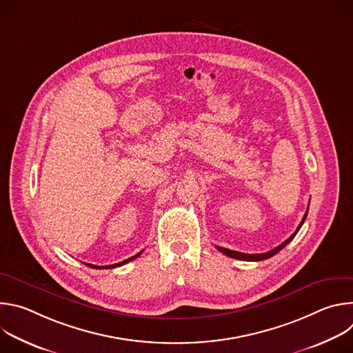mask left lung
Here are the masks:
<instances>
[{"label": "left lung", "mask_w": 353, "mask_h": 353, "mask_svg": "<svg viewBox=\"0 0 353 353\" xmlns=\"http://www.w3.org/2000/svg\"><path fill=\"white\" fill-rule=\"evenodd\" d=\"M309 210V208H307ZM306 216H307V211H306V214H305V216H303V219H301V222H300V225L297 226V229L294 230V233L289 237V239H286L282 244H279L278 247H275V248H272V250H270V251H267V253H263V254H245V253H240V251H233V250H229V248H223V247H219V245H216V248L221 251V253H223V254H226L228 257H232V259H236V260H243V261H263V260H267V259H270V257H272V256H275L276 253H279V251L286 245V244H289L292 240H293V237L297 234V232L300 230V228H301V225L305 223V221H306Z\"/></svg>", "instance_id": "8db88e82"}]
</instances>
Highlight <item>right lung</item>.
<instances>
[{"label": "right lung", "instance_id": "right-lung-1", "mask_svg": "<svg viewBox=\"0 0 353 353\" xmlns=\"http://www.w3.org/2000/svg\"><path fill=\"white\" fill-rule=\"evenodd\" d=\"M142 253V251H139L138 254H135L134 257H131V259H127V260H124V261H121V263H117V264H112V265H106V267H100V265H93V264H86L88 267H90V268H96V270H103V268H116V267H121V265H124V264H127V263H130V261H132L134 259H137V257H139V254Z\"/></svg>", "mask_w": 353, "mask_h": 353}]
</instances>
